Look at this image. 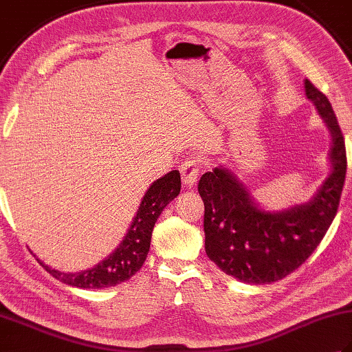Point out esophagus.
<instances>
[{"label": "esophagus", "instance_id": "1", "mask_svg": "<svg viewBox=\"0 0 352 352\" xmlns=\"http://www.w3.org/2000/svg\"><path fill=\"white\" fill-rule=\"evenodd\" d=\"M180 174L184 188H193L199 177V162L197 159L186 160L180 166Z\"/></svg>", "mask_w": 352, "mask_h": 352}]
</instances>
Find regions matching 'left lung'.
<instances>
[{
    "label": "left lung",
    "instance_id": "1",
    "mask_svg": "<svg viewBox=\"0 0 352 352\" xmlns=\"http://www.w3.org/2000/svg\"><path fill=\"white\" fill-rule=\"evenodd\" d=\"M305 96L331 136V170L309 201L269 210L228 166L201 177L206 252L222 272L248 284H269L294 272L318 248L338 213L346 175L343 134L327 96L309 80Z\"/></svg>",
    "mask_w": 352,
    "mask_h": 352
}]
</instances>
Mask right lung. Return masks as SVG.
Here are the masks:
<instances>
[{
    "label": "right lung",
    "mask_w": 352,
    "mask_h": 352,
    "mask_svg": "<svg viewBox=\"0 0 352 352\" xmlns=\"http://www.w3.org/2000/svg\"><path fill=\"white\" fill-rule=\"evenodd\" d=\"M180 189L182 178L178 170H170L149 186L122 242L110 256L94 267L72 274L56 271L41 260L37 261L54 278L80 289H104L130 280L145 263L157 219L163 208L178 197Z\"/></svg>",
    "instance_id": "1"
}]
</instances>
